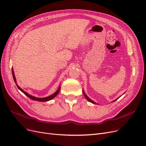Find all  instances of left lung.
Instances as JSON below:
<instances>
[{"instance_id": "8db88e82", "label": "left lung", "mask_w": 146, "mask_h": 146, "mask_svg": "<svg viewBox=\"0 0 146 146\" xmlns=\"http://www.w3.org/2000/svg\"><path fill=\"white\" fill-rule=\"evenodd\" d=\"M83 95H84V96H85V98H86V99H87V100L88 101H89V102H90L91 103H92V104H96V103L94 102V101H93L92 100H91V99H89L88 97V96L85 94V92H84V91H83ZM118 98H117V99H116V100H115V101H113V102H115V101H117V99H118Z\"/></svg>"}]
</instances>
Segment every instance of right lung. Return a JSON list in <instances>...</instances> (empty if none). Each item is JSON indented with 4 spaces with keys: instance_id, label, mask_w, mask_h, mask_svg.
<instances>
[{
    "instance_id": "obj_1",
    "label": "right lung",
    "mask_w": 146,
    "mask_h": 146,
    "mask_svg": "<svg viewBox=\"0 0 146 146\" xmlns=\"http://www.w3.org/2000/svg\"><path fill=\"white\" fill-rule=\"evenodd\" d=\"M12 76H13V80H14V81H15V84H16L17 85V87L18 88V89L22 92H23L27 96H28V98H29L30 99H33V100H34V101H40V102H45V101H50V100H51V99H53L54 98L55 96H57V95L59 93V92H60V86H59V88H58V89L56 92L54 93V94H53L52 95H50V96H48V97H46V98H36V97H35V96H31V95H29L28 93H27L26 92H25L24 90H22L18 85H17V80H16V78H15V74H14V72H13V68H12Z\"/></svg>"
}]
</instances>
